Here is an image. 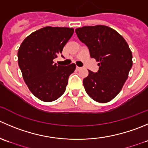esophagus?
Wrapping results in <instances>:
<instances>
[{"instance_id":"34e87169","label":"esophagus","mask_w":148,"mask_h":148,"mask_svg":"<svg viewBox=\"0 0 148 148\" xmlns=\"http://www.w3.org/2000/svg\"><path fill=\"white\" fill-rule=\"evenodd\" d=\"M81 69H82V67H79V66H77V67H76V69H77V71H79V70Z\"/></svg>"}]
</instances>
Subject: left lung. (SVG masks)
I'll use <instances>...</instances> for the list:
<instances>
[{"label": "left lung", "instance_id": "obj_1", "mask_svg": "<svg viewBox=\"0 0 148 148\" xmlns=\"http://www.w3.org/2000/svg\"><path fill=\"white\" fill-rule=\"evenodd\" d=\"M77 35L90 51V57L98 61L99 70L83 79L89 96L98 103L110 101L119 93L132 66V53L122 36L104 25L85 26L76 29Z\"/></svg>", "mask_w": 148, "mask_h": 148}]
</instances>
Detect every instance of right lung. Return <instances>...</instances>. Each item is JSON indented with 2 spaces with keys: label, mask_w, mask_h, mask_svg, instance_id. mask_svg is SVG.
I'll return each mask as SVG.
<instances>
[{
  "label": "right lung",
  "mask_w": 148,
  "mask_h": 148,
  "mask_svg": "<svg viewBox=\"0 0 148 148\" xmlns=\"http://www.w3.org/2000/svg\"><path fill=\"white\" fill-rule=\"evenodd\" d=\"M73 33V28L45 27L30 34L18 48V64L23 79L31 92L42 101L59 98L75 70L74 64L60 66L53 62Z\"/></svg>",
  "instance_id": "1"
}]
</instances>
